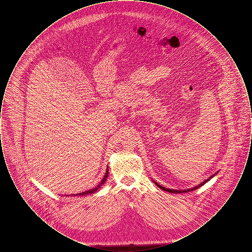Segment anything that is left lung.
I'll use <instances>...</instances> for the list:
<instances>
[{"mask_svg": "<svg viewBox=\"0 0 252 252\" xmlns=\"http://www.w3.org/2000/svg\"><path fill=\"white\" fill-rule=\"evenodd\" d=\"M216 174L217 173H216V174H214V175H212L209 179H207V180H204L203 182H201L200 184H198V185H196V186H194V187H192V188H190V189H187V190H174V189H169V188H165V187H163V186H161V185H158V183H157L156 181H154V183L156 184L157 186L158 187V188H160L161 190H163V191H165V192H173V193H180V192H191V191H193V190H196V189H198L199 187H201V186H203L204 184L206 183V182H208L209 180H212L215 176H216Z\"/></svg>", "mask_w": 252, "mask_h": 252, "instance_id": "left-lung-1", "label": "left lung"}]
</instances>
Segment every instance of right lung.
<instances>
[{"label":"right lung","instance_id":"1","mask_svg":"<svg viewBox=\"0 0 252 252\" xmlns=\"http://www.w3.org/2000/svg\"><path fill=\"white\" fill-rule=\"evenodd\" d=\"M108 167H107V171H106V174H105V176H104V178H103V180H101V182L96 186L95 188H94V189H91V190H88V191H85V192H79V193H75V194H73V195H75V196H77V195H85V194H92V193H94V192H97L98 191V189L106 182V180L108 179ZM68 195V194H67Z\"/></svg>","mask_w":252,"mask_h":252}]
</instances>
